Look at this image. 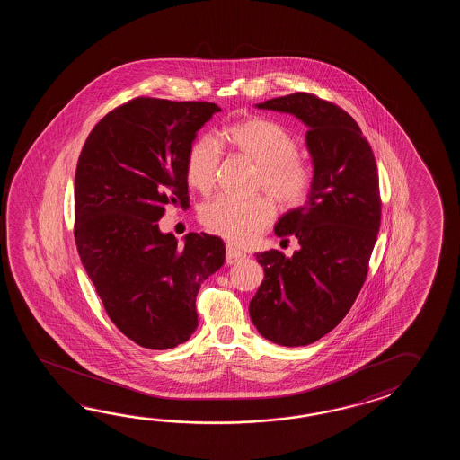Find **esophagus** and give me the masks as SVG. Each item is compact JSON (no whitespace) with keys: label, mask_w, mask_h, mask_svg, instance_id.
I'll return each instance as SVG.
<instances>
[{"label":"esophagus","mask_w":460,"mask_h":460,"mask_svg":"<svg viewBox=\"0 0 460 460\" xmlns=\"http://www.w3.org/2000/svg\"><path fill=\"white\" fill-rule=\"evenodd\" d=\"M244 254L240 252V250H236L234 248L232 244H226V264H234L238 263V261H242L243 260Z\"/></svg>","instance_id":"1"}]
</instances>
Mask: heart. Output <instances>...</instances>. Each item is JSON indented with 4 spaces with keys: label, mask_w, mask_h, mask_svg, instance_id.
Instances as JSON below:
<instances>
[{
    "label": "heart",
    "mask_w": 460,
    "mask_h": 460,
    "mask_svg": "<svg viewBox=\"0 0 460 460\" xmlns=\"http://www.w3.org/2000/svg\"><path fill=\"white\" fill-rule=\"evenodd\" d=\"M226 141L260 167L256 186L266 190L284 207L303 204L313 186V166L297 151V137L281 123L270 118H248L226 129ZM220 146L212 137H199L189 149L186 179L199 192H208L216 184L220 167ZM276 216L268 196L236 200L220 196L200 207L199 218L214 234L228 242H253Z\"/></svg>",
    "instance_id": "b5f03b06"
}]
</instances>
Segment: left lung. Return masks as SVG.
Returning a JSON list of instances; mask_svg holds the SVG:
<instances>
[{
	"label": "left lung",
	"instance_id": "left-lung-1",
	"mask_svg": "<svg viewBox=\"0 0 460 460\" xmlns=\"http://www.w3.org/2000/svg\"><path fill=\"white\" fill-rule=\"evenodd\" d=\"M256 107L291 113L309 128L313 186L305 204L274 226L301 248L291 258L278 250L256 253L264 279L250 303L264 339L301 347L342 321L367 279L382 220L378 169L357 121L332 102L297 92Z\"/></svg>",
	"mask_w": 460,
	"mask_h": 460
}]
</instances>
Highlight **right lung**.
<instances>
[{"instance_id": "add662e5", "label": "right lung", "mask_w": 460, "mask_h": 460, "mask_svg": "<svg viewBox=\"0 0 460 460\" xmlns=\"http://www.w3.org/2000/svg\"><path fill=\"white\" fill-rule=\"evenodd\" d=\"M220 107L137 97L90 131L74 187L75 244L108 317L137 345L166 350L196 332L200 284L226 261V243L161 234L166 206L189 207L186 159Z\"/></svg>"}]
</instances>
